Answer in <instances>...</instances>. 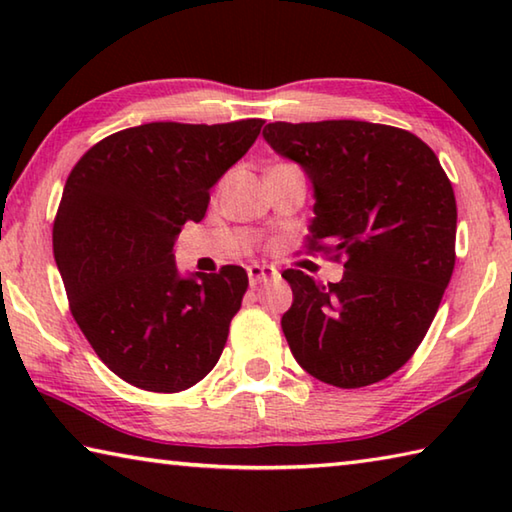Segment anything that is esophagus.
I'll return each instance as SVG.
<instances>
[{
  "mask_svg": "<svg viewBox=\"0 0 512 512\" xmlns=\"http://www.w3.org/2000/svg\"><path fill=\"white\" fill-rule=\"evenodd\" d=\"M277 275V268L275 266H268V264H253L248 266V280H250V287H257V284H262L266 280H273Z\"/></svg>",
  "mask_w": 512,
  "mask_h": 512,
  "instance_id": "obj_1",
  "label": "esophagus"
}]
</instances>
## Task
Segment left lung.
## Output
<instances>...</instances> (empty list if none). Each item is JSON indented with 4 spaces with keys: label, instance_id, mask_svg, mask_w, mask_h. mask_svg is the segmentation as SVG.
Returning <instances> with one entry per match:
<instances>
[{
    "label": "left lung",
    "instance_id": "1",
    "mask_svg": "<svg viewBox=\"0 0 512 512\" xmlns=\"http://www.w3.org/2000/svg\"><path fill=\"white\" fill-rule=\"evenodd\" d=\"M266 142L314 183L309 253L343 262L320 284L296 268L282 277L293 305L282 332L311 377L363 388L418 350L456 264V198L427 144L370 121H273Z\"/></svg>",
    "mask_w": 512,
    "mask_h": 512
}]
</instances>
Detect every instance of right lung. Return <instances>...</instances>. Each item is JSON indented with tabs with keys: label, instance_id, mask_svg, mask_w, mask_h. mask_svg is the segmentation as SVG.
Returning a JSON list of instances; mask_svg holds the SVG:
<instances>
[{
	"label": "right lung",
	"instance_id": "right-lung-1",
	"mask_svg": "<svg viewBox=\"0 0 512 512\" xmlns=\"http://www.w3.org/2000/svg\"><path fill=\"white\" fill-rule=\"evenodd\" d=\"M262 126L153 121L103 137L69 171L54 219L69 311L97 357L142 391H187L221 357L248 275L223 266L183 280L173 246Z\"/></svg>",
	"mask_w": 512,
	"mask_h": 512
}]
</instances>
